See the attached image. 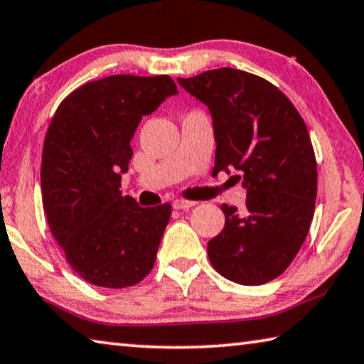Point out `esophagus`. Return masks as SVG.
<instances>
[{"instance_id": "1", "label": "esophagus", "mask_w": 364, "mask_h": 364, "mask_svg": "<svg viewBox=\"0 0 364 364\" xmlns=\"http://www.w3.org/2000/svg\"><path fill=\"white\" fill-rule=\"evenodd\" d=\"M198 205V201H192V200H183V198H177L172 203V206L176 209H190Z\"/></svg>"}]
</instances>
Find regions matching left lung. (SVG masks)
Instances as JSON below:
<instances>
[{
  "instance_id": "obj_1",
  "label": "left lung",
  "mask_w": 364,
  "mask_h": 364,
  "mask_svg": "<svg viewBox=\"0 0 364 364\" xmlns=\"http://www.w3.org/2000/svg\"><path fill=\"white\" fill-rule=\"evenodd\" d=\"M177 82L211 113L214 172L238 171L247 192L243 213L222 205L225 227L208 243L209 260L233 283H269L294 260L314 219L318 172L307 126L277 86L243 70Z\"/></svg>"
}]
</instances>
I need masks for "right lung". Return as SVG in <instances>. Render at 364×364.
<instances>
[{
	"instance_id": "right-lung-1",
	"label": "right lung",
	"mask_w": 364,
	"mask_h": 364,
	"mask_svg": "<svg viewBox=\"0 0 364 364\" xmlns=\"http://www.w3.org/2000/svg\"><path fill=\"white\" fill-rule=\"evenodd\" d=\"M168 75H112L75 89L43 146V206L67 262L87 283L121 289L151 272L171 205L140 208L121 195L140 119L177 94Z\"/></svg>"
}]
</instances>
